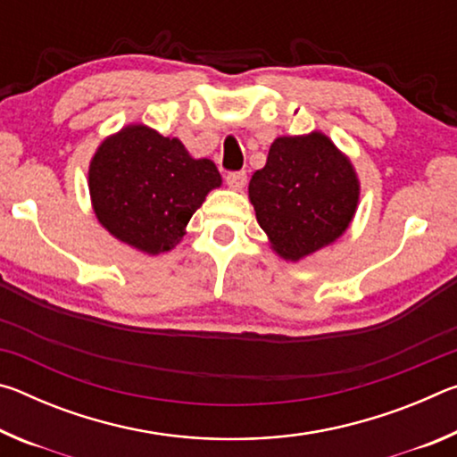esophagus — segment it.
Returning <instances> with one entry per match:
<instances>
[{
    "label": "esophagus",
    "mask_w": 457,
    "mask_h": 457,
    "mask_svg": "<svg viewBox=\"0 0 457 457\" xmlns=\"http://www.w3.org/2000/svg\"><path fill=\"white\" fill-rule=\"evenodd\" d=\"M247 181L245 171H231L226 175V183L229 185L231 189H242Z\"/></svg>",
    "instance_id": "34e87169"
}]
</instances>
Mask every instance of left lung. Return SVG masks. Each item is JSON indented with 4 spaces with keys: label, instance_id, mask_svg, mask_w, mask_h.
Masks as SVG:
<instances>
[{
    "label": "left lung",
    "instance_id": "left-lung-1",
    "mask_svg": "<svg viewBox=\"0 0 457 457\" xmlns=\"http://www.w3.org/2000/svg\"><path fill=\"white\" fill-rule=\"evenodd\" d=\"M260 228L286 260H300L343 234L357 210L359 181L328 137H280L252 175Z\"/></svg>",
    "mask_w": 457,
    "mask_h": 457
}]
</instances>
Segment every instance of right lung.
I'll use <instances>...</instances> for the list:
<instances>
[{"label": "right lung", "mask_w": 457, "mask_h": 457, "mask_svg": "<svg viewBox=\"0 0 457 457\" xmlns=\"http://www.w3.org/2000/svg\"><path fill=\"white\" fill-rule=\"evenodd\" d=\"M88 179L98 221L146 253L171 250L207 193L221 185L210 159H193L179 138L143 125L106 138Z\"/></svg>", "instance_id": "obj_1"}]
</instances>
